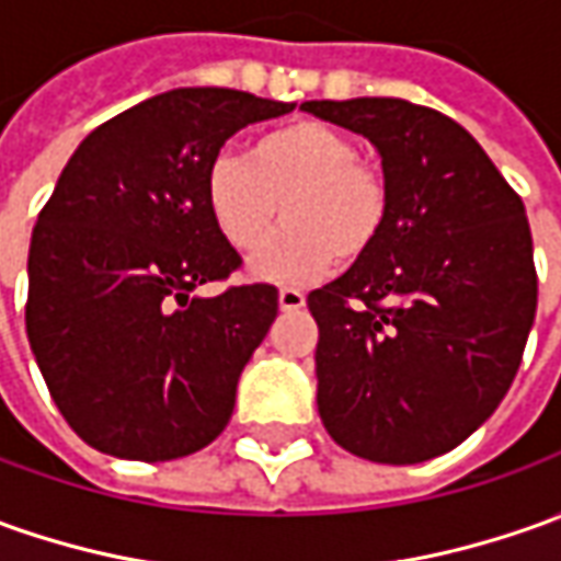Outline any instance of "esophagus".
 <instances>
[{
    "label": "esophagus",
    "instance_id": "1",
    "mask_svg": "<svg viewBox=\"0 0 561 561\" xmlns=\"http://www.w3.org/2000/svg\"><path fill=\"white\" fill-rule=\"evenodd\" d=\"M279 307L285 312L304 310L307 307V297H304V291H297V288H279Z\"/></svg>",
    "mask_w": 561,
    "mask_h": 561
}]
</instances>
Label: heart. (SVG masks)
I'll return each mask as SVG.
<instances>
[{"instance_id":"obj_1","label":"heart","mask_w":561,"mask_h":561,"mask_svg":"<svg viewBox=\"0 0 561 561\" xmlns=\"http://www.w3.org/2000/svg\"><path fill=\"white\" fill-rule=\"evenodd\" d=\"M205 205L236 251L254 249L282 211L285 224L251 254L254 279L307 282L359 264L383 239L392 193L387 174L359 159V144L325 122L297 119L217 156L205 171Z\"/></svg>"}]
</instances>
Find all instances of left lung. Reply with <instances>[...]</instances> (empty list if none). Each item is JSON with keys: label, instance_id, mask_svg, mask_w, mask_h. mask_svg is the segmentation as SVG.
I'll list each match as a JSON object with an SVG mask.
<instances>
[{"label": "left lung", "instance_id": "obj_1", "mask_svg": "<svg viewBox=\"0 0 561 561\" xmlns=\"http://www.w3.org/2000/svg\"><path fill=\"white\" fill-rule=\"evenodd\" d=\"M300 110L368 137L392 193L375 251L307 297L319 417L375 463L445 455L501 405L535 325L525 205L476 137L430 106L353 98Z\"/></svg>", "mask_w": 561, "mask_h": 561}]
</instances>
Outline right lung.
<instances>
[{
    "instance_id": "add662e5",
    "label": "right lung",
    "mask_w": 561,
    "mask_h": 561,
    "mask_svg": "<svg viewBox=\"0 0 561 561\" xmlns=\"http://www.w3.org/2000/svg\"><path fill=\"white\" fill-rule=\"evenodd\" d=\"M291 110L249 91H165L94 128L60 171L30 239L26 337L91 448L174 460L230 421L279 295H196L242 264L208 215L205 171L239 128Z\"/></svg>"
}]
</instances>
